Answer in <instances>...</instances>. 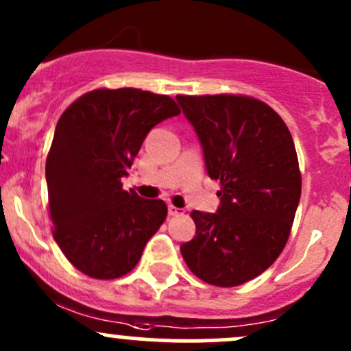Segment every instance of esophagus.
I'll use <instances>...</instances> for the list:
<instances>
[{
    "label": "esophagus",
    "mask_w": 351,
    "mask_h": 351,
    "mask_svg": "<svg viewBox=\"0 0 351 351\" xmlns=\"http://www.w3.org/2000/svg\"><path fill=\"white\" fill-rule=\"evenodd\" d=\"M168 214L169 215H180V214H183V210H182V208H178V207H175V205L169 204L168 205Z\"/></svg>",
    "instance_id": "1"
}]
</instances>
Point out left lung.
Returning <instances> with one entry per match:
<instances>
[{"label":"left lung","instance_id":"obj_1","mask_svg":"<svg viewBox=\"0 0 351 351\" xmlns=\"http://www.w3.org/2000/svg\"><path fill=\"white\" fill-rule=\"evenodd\" d=\"M176 100L195 129L208 176L221 182L217 212L190 214L195 238L180 251L200 280L241 285L263 274L289 239L302 189L292 136L280 115L256 98Z\"/></svg>","mask_w":351,"mask_h":351}]
</instances>
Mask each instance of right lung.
I'll list each match as a JSON object with an SVG mask.
<instances>
[{
  "mask_svg": "<svg viewBox=\"0 0 351 351\" xmlns=\"http://www.w3.org/2000/svg\"><path fill=\"white\" fill-rule=\"evenodd\" d=\"M180 115L166 95L137 88L93 90L66 108L45 162L56 243L80 271L112 280L129 274L165 222L162 200L122 189L154 125Z\"/></svg>",
  "mask_w": 351,
  "mask_h": 351,
  "instance_id": "1",
  "label": "right lung"
}]
</instances>
